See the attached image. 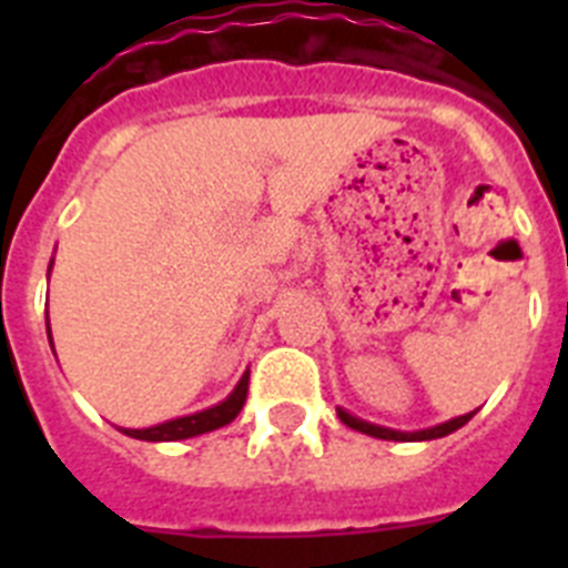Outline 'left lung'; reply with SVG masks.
Masks as SVG:
<instances>
[{
    "mask_svg": "<svg viewBox=\"0 0 568 568\" xmlns=\"http://www.w3.org/2000/svg\"><path fill=\"white\" fill-rule=\"evenodd\" d=\"M475 413L469 415H460V418H453L446 420V424L440 426H433V429H420V433H395V429H384V426H375V424H366V420H358L353 418L349 413H344V409H338V418L344 420L349 429H358V433L364 435H373V438H384V440H433V438H444V435L455 433V429H460V426L466 424V420L471 418Z\"/></svg>",
    "mask_w": 568,
    "mask_h": 568,
    "instance_id": "obj_1",
    "label": "left lung"
}]
</instances>
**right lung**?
<instances>
[{"instance_id": "obj_1", "label": "right lung", "mask_w": 568, "mask_h": 568, "mask_svg": "<svg viewBox=\"0 0 568 568\" xmlns=\"http://www.w3.org/2000/svg\"><path fill=\"white\" fill-rule=\"evenodd\" d=\"M247 386H250V373H244V378L239 381L233 395H230L227 400H222L219 406H213V409L187 415V418L168 420V424L150 426V429H122V433L139 440H184V438H193V435L213 433V429L230 424V420L241 413V406H244V400H247Z\"/></svg>"}]
</instances>
